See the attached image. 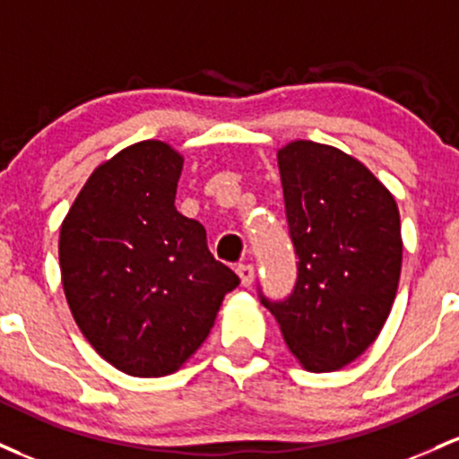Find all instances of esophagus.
<instances>
[{"instance_id":"1","label":"esophagus","mask_w":459,"mask_h":459,"mask_svg":"<svg viewBox=\"0 0 459 459\" xmlns=\"http://www.w3.org/2000/svg\"><path fill=\"white\" fill-rule=\"evenodd\" d=\"M236 273H238V277H240V284L251 286V281H254V266H251V264H238Z\"/></svg>"}]
</instances>
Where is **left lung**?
<instances>
[{"label": "left lung", "mask_w": 459, "mask_h": 459, "mask_svg": "<svg viewBox=\"0 0 459 459\" xmlns=\"http://www.w3.org/2000/svg\"><path fill=\"white\" fill-rule=\"evenodd\" d=\"M277 164L299 275L286 301L262 303L297 362L332 373L367 351L393 310L403 260L399 208L338 147L292 141L277 149Z\"/></svg>", "instance_id": "1"}]
</instances>
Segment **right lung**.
<instances>
[{
  "instance_id": "obj_1",
  "label": "right lung",
  "mask_w": 459,
  "mask_h": 459,
  "mask_svg": "<svg viewBox=\"0 0 459 459\" xmlns=\"http://www.w3.org/2000/svg\"><path fill=\"white\" fill-rule=\"evenodd\" d=\"M184 156L141 141L101 162L60 225L69 310L106 362L164 377L202 347L238 275L210 254L205 230L175 208Z\"/></svg>"
}]
</instances>
